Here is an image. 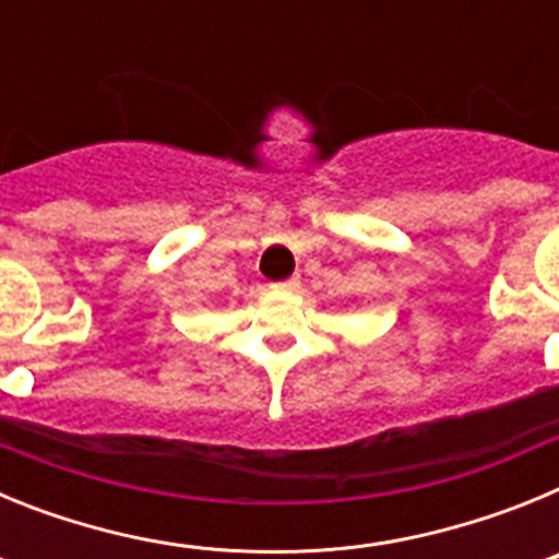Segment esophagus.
I'll use <instances>...</instances> for the list:
<instances>
[{
  "mask_svg": "<svg viewBox=\"0 0 559 559\" xmlns=\"http://www.w3.org/2000/svg\"><path fill=\"white\" fill-rule=\"evenodd\" d=\"M296 285H299V280H296V276H290V280H285V283H276V288H283V290H294Z\"/></svg>",
  "mask_w": 559,
  "mask_h": 559,
  "instance_id": "esophagus-1",
  "label": "esophagus"
}]
</instances>
